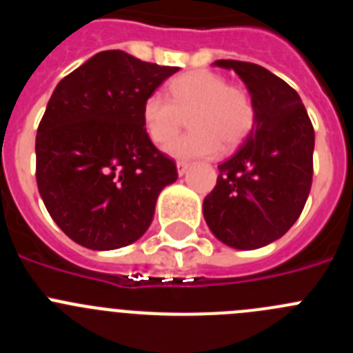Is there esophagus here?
Returning <instances> with one entry per match:
<instances>
[{"mask_svg":"<svg viewBox=\"0 0 353 353\" xmlns=\"http://www.w3.org/2000/svg\"><path fill=\"white\" fill-rule=\"evenodd\" d=\"M189 166H190V164L187 163V161H179V163H176V170H179L180 176L187 173V170H189Z\"/></svg>","mask_w":353,"mask_h":353,"instance_id":"esophagus-1","label":"esophagus"}]
</instances>
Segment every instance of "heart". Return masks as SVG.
<instances>
[{
    "mask_svg": "<svg viewBox=\"0 0 353 353\" xmlns=\"http://www.w3.org/2000/svg\"><path fill=\"white\" fill-rule=\"evenodd\" d=\"M189 119L192 131L174 140L168 152L176 157H212L224 148H234L247 138L255 122L250 94L228 83L219 73L194 70L174 77L168 98L148 94L141 105V121L155 145H168Z\"/></svg>",
    "mask_w": 353,
    "mask_h": 353,
    "instance_id": "b5f03b06",
    "label": "heart"
}]
</instances>
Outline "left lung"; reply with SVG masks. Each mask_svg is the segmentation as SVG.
Here are the masks:
<instances>
[{
  "label": "left lung",
  "instance_id": "obj_1",
  "mask_svg": "<svg viewBox=\"0 0 353 353\" xmlns=\"http://www.w3.org/2000/svg\"><path fill=\"white\" fill-rule=\"evenodd\" d=\"M213 64L247 83L255 122L234 155L219 164L203 215L222 243L254 250L282 238L301 215L312 189L315 131L299 94L280 77L245 61Z\"/></svg>",
  "mask_w": 353,
  "mask_h": 353
}]
</instances>
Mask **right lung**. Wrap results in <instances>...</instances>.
<instances>
[{
	"mask_svg": "<svg viewBox=\"0 0 353 353\" xmlns=\"http://www.w3.org/2000/svg\"><path fill=\"white\" fill-rule=\"evenodd\" d=\"M176 66L105 50L57 83L37 134V183L68 238L115 250L154 219L176 164L147 137L141 105Z\"/></svg>",
	"mask_w": 353,
	"mask_h": 353,
	"instance_id": "1",
	"label": "right lung"
}]
</instances>
